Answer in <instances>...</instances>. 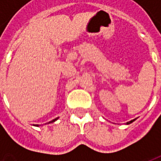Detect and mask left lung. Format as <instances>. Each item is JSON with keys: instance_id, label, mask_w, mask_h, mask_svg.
<instances>
[{"instance_id": "8db88e82", "label": "left lung", "mask_w": 161, "mask_h": 161, "mask_svg": "<svg viewBox=\"0 0 161 161\" xmlns=\"http://www.w3.org/2000/svg\"><path fill=\"white\" fill-rule=\"evenodd\" d=\"M135 121V119H134V120H132V121L127 122V124H130V123H132V122H133V121Z\"/></svg>"}]
</instances>
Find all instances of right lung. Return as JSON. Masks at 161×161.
Here are the masks:
<instances>
[{
    "mask_svg": "<svg viewBox=\"0 0 161 161\" xmlns=\"http://www.w3.org/2000/svg\"><path fill=\"white\" fill-rule=\"evenodd\" d=\"M57 119H58V118L54 119V120H53V121H50V123H51V122H53V121H55L57 120ZM36 126H39V125H36Z\"/></svg>",
    "mask_w": 161,
    "mask_h": 161,
    "instance_id": "obj_1",
    "label": "right lung"
}]
</instances>
